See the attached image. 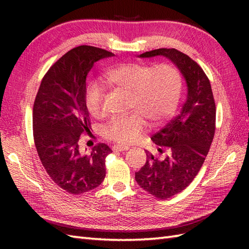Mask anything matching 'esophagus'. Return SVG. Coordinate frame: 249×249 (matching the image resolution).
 <instances>
[{
    "mask_svg": "<svg viewBox=\"0 0 249 249\" xmlns=\"http://www.w3.org/2000/svg\"><path fill=\"white\" fill-rule=\"evenodd\" d=\"M113 150L114 151H119V152H123V151H127L129 150L128 146L126 145H121V144H116L113 146Z\"/></svg>",
    "mask_w": 249,
    "mask_h": 249,
    "instance_id": "34e87169",
    "label": "esophagus"
}]
</instances>
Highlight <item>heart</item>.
<instances>
[{"label": "heart", "mask_w": 249, "mask_h": 249, "mask_svg": "<svg viewBox=\"0 0 249 249\" xmlns=\"http://www.w3.org/2000/svg\"><path fill=\"white\" fill-rule=\"evenodd\" d=\"M105 80L129 94L130 109L139 112L115 118L106 126V137L121 144L134 143L144 133L146 122L143 116L153 125H160L170 118L178 107L182 89L179 72L166 64L152 67L125 63L106 72ZM103 104V89L97 86L89 88L86 95V106L93 118H102Z\"/></svg>", "instance_id": "b5f03b06"}]
</instances>
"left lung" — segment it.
<instances>
[{
    "instance_id": "obj_1",
    "label": "left lung",
    "mask_w": 249,
    "mask_h": 249,
    "mask_svg": "<svg viewBox=\"0 0 249 249\" xmlns=\"http://www.w3.org/2000/svg\"><path fill=\"white\" fill-rule=\"evenodd\" d=\"M141 59L163 56L171 61L186 82V99L179 113L152 137L166 150L162 160L146 153V162L135 179L141 188L160 199L178 194L193 182L208 155L215 133L216 108L208 77L197 63L177 49L160 48L138 55Z\"/></svg>"
}]
</instances>
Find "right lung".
I'll use <instances>...</instances> for the list:
<instances>
[{"instance_id": "right-lung-1", "label": "right lung", "mask_w": 249, "mask_h": 249, "mask_svg": "<svg viewBox=\"0 0 249 249\" xmlns=\"http://www.w3.org/2000/svg\"><path fill=\"white\" fill-rule=\"evenodd\" d=\"M114 56L92 46L68 51L50 67L40 83L33 108L34 141L39 160L56 185L72 195L89 192L106 177L105 143L91 153L79 150L81 135L89 131L86 106L87 76L94 63Z\"/></svg>"}]
</instances>
